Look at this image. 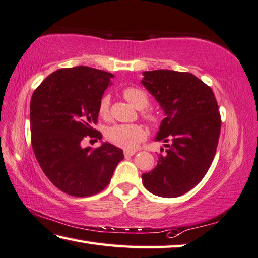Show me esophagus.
Instances as JSON below:
<instances>
[{
	"instance_id": "1",
	"label": "esophagus",
	"mask_w": 258,
	"mask_h": 258,
	"mask_svg": "<svg viewBox=\"0 0 258 258\" xmlns=\"http://www.w3.org/2000/svg\"><path fill=\"white\" fill-rule=\"evenodd\" d=\"M135 152H137V151H135V150H125L124 156L125 157H132V156H134Z\"/></svg>"
}]
</instances>
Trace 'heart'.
I'll list each match as a JSON object with an SVG mask.
<instances>
[{
	"label": "heart",
	"instance_id": "heart-1",
	"mask_svg": "<svg viewBox=\"0 0 258 258\" xmlns=\"http://www.w3.org/2000/svg\"><path fill=\"white\" fill-rule=\"evenodd\" d=\"M123 96L130 104H132L138 109H144L149 105L148 96L141 89L135 87H127L123 90ZM109 96H104L99 101V115L101 117H108L109 115ZM144 118L150 123H158V117L151 113H143ZM147 137V131L142 125L139 124H116L110 126L106 132V138L110 143L125 150L134 149L137 145Z\"/></svg>",
	"mask_w": 258,
	"mask_h": 258
}]
</instances>
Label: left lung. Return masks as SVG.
<instances>
[{"label": "left lung", "mask_w": 258, "mask_h": 258, "mask_svg": "<svg viewBox=\"0 0 258 258\" xmlns=\"http://www.w3.org/2000/svg\"><path fill=\"white\" fill-rule=\"evenodd\" d=\"M143 76L142 84L166 115L156 141L167 143L156 168L142 175L143 185L154 195L177 198L198 185L213 161L221 131L218 102L212 89L189 72Z\"/></svg>", "instance_id": "1"}]
</instances>
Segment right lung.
Here are the masks:
<instances>
[{"label":"right lung","mask_w":258,"mask_h":258,"mask_svg":"<svg viewBox=\"0 0 258 258\" xmlns=\"http://www.w3.org/2000/svg\"><path fill=\"white\" fill-rule=\"evenodd\" d=\"M113 77L89 67L59 69L31 97V145L37 161L51 184L71 196L99 193L124 159L123 150L107 142L96 149L82 148L84 139L102 138L92 126Z\"/></svg>","instance_id":"1"}]
</instances>
